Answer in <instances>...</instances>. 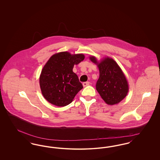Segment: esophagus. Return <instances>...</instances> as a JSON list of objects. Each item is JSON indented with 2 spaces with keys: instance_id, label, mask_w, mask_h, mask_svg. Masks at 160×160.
<instances>
[{
  "instance_id": "esophagus-1",
  "label": "esophagus",
  "mask_w": 160,
  "mask_h": 160,
  "mask_svg": "<svg viewBox=\"0 0 160 160\" xmlns=\"http://www.w3.org/2000/svg\"><path fill=\"white\" fill-rule=\"evenodd\" d=\"M89 84H90L89 82H84L83 83V86L84 87H86V86H89Z\"/></svg>"
}]
</instances>
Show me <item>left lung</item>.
Masks as SVG:
<instances>
[{
	"label": "left lung",
	"instance_id": "obj_1",
	"mask_svg": "<svg viewBox=\"0 0 160 160\" xmlns=\"http://www.w3.org/2000/svg\"><path fill=\"white\" fill-rule=\"evenodd\" d=\"M92 62L98 65L99 77L96 89L103 100L109 105L119 103L127 95L128 84L123 72L112 59L107 58L98 63L95 57H90Z\"/></svg>",
	"mask_w": 160,
	"mask_h": 160
}]
</instances>
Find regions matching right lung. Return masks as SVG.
<instances>
[{"mask_svg":"<svg viewBox=\"0 0 160 160\" xmlns=\"http://www.w3.org/2000/svg\"><path fill=\"white\" fill-rule=\"evenodd\" d=\"M84 59L83 54L72 55L64 52L54 54L47 62L41 71L39 84L42 95L50 103L67 106L83 88L72 69Z\"/></svg>","mask_w":160,"mask_h":160,"instance_id":"obj_1","label":"right lung"}]
</instances>
